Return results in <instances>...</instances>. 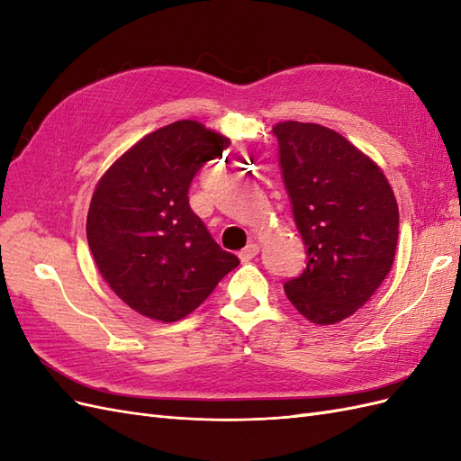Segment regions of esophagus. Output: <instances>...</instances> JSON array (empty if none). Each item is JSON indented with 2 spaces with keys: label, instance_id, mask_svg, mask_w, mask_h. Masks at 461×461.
Returning <instances> with one entry per match:
<instances>
[{
  "label": "esophagus",
  "instance_id": "34e87169",
  "mask_svg": "<svg viewBox=\"0 0 461 461\" xmlns=\"http://www.w3.org/2000/svg\"><path fill=\"white\" fill-rule=\"evenodd\" d=\"M258 252H259L258 244H248L244 249H240L239 258H240L242 261H249V259H252V258H256V256H258Z\"/></svg>",
  "mask_w": 461,
  "mask_h": 461
}]
</instances>
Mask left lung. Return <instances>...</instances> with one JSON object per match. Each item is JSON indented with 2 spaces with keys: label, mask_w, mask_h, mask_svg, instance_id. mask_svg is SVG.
<instances>
[{
  "label": "left lung",
  "mask_w": 461,
  "mask_h": 461,
  "mask_svg": "<svg viewBox=\"0 0 461 461\" xmlns=\"http://www.w3.org/2000/svg\"><path fill=\"white\" fill-rule=\"evenodd\" d=\"M278 163L308 254L285 292L315 325L357 312L394 263L398 203L373 159L315 122L275 124Z\"/></svg>",
  "instance_id": "1"
}]
</instances>
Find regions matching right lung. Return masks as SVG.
I'll use <instances>...</instances> for the list:
<instances>
[{"mask_svg":"<svg viewBox=\"0 0 461 461\" xmlns=\"http://www.w3.org/2000/svg\"><path fill=\"white\" fill-rule=\"evenodd\" d=\"M229 146L198 121H176L124 151L97 183L86 219L90 252L134 312L173 323L239 267L188 203L192 178Z\"/></svg>","mask_w":461,"mask_h":461,"instance_id":"obj_1","label":"right lung"}]
</instances>
